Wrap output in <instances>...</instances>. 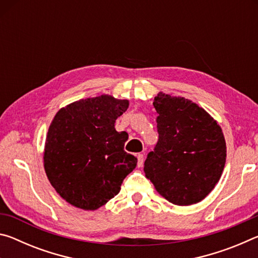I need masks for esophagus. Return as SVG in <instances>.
<instances>
[{"label":"esophagus","instance_id":"1","mask_svg":"<svg viewBox=\"0 0 258 258\" xmlns=\"http://www.w3.org/2000/svg\"><path fill=\"white\" fill-rule=\"evenodd\" d=\"M137 157H138V167H141L143 165V159H145V157H143L142 154H138Z\"/></svg>","mask_w":258,"mask_h":258}]
</instances>
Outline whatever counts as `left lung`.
<instances>
[{"instance_id": "1", "label": "left lung", "mask_w": 258, "mask_h": 258, "mask_svg": "<svg viewBox=\"0 0 258 258\" xmlns=\"http://www.w3.org/2000/svg\"><path fill=\"white\" fill-rule=\"evenodd\" d=\"M159 138L145 161L147 178L169 203L197 204L220 180L226 159L223 132L198 104L160 92L154 100Z\"/></svg>"}]
</instances>
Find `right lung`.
<instances>
[{
  "label": "right lung",
  "mask_w": 258,
  "mask_h": 258,
  "mask_svg": "<svg viewBox=\"0 0 258 258\" xmlns=\"http://www.w3.org/2000/svg\"><path fill=\"white\" fill-rule=\"evenodd\" d=\"M127 100L111 95L82 99L56 112L46 135L44 168L52 186L67 203L95 211L120 191L138 159L124 150L128 134L116 119Z\"/></svg>",
  "instance_id": "add662e5"
}]
</instances>
